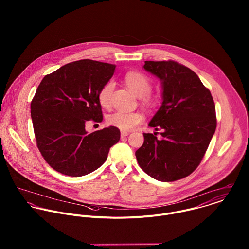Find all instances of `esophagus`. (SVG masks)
Wrapping results in <instances>:
<instances>
[{"instance_id": "obj_1", "label": "esophagus", "mask_w": 249, "mask_h": 249, "mask_svg": "<svg viewBox=\"0 0 249 249\" xmlns=\"http://www.w3.org/2000/svg\"><path fill=\"white\" fill-rule=\"evenodd\" d=\"M128 134H129L128 131H124V130L121 131V136H122V137H125V136H127Z\"/></svg>"}]
</instances>
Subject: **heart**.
<instances>
[{"mask_svg":"<svg viewBox=\"0 0 249 249\" xmlns=\"http://www.w3.org/2000/svg\"><path fill=\"white\" fill-rule=\"evenodd\" d=\"M124 81L128 88L138 97L146 96L151 89L149 79L142 73L129 71L125 74ZM114 82L108 81L99 92V102L103 107L108 108L111 104V95L114 89ZM142 115L139 112H125L118 110L107 117V123L121 130L126 131L136 127L142 122Z\"/></svg>","mask_w":249,"mask_h":249,"instance_id":"1","label":"heart"}]
</instances>
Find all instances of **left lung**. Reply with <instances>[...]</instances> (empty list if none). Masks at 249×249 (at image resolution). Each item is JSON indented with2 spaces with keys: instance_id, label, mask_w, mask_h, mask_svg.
Returning a JSON list of instances; mask_svg holds the SVG:
<instances>
[{
  "instance_id": "8db88e82",
  "label": "left lung",
  "mask_w": 249,
  "mask_h": 249,
  "mask_svg": "<svg viewBox=\"0 0 249 249\" xmlns=\"http://www.w3.org/2000/svg\"><path fill=\"white\" fill-rule=\"evenodd\" d=\"M142 68L158 77L162 104L148 125L161 138L143 133L135 155L142 171L158 181L172 182L191 175L201 162L216 127L210 91L198 75L175 61H144Z\"/></svg>"
}]
</instances>
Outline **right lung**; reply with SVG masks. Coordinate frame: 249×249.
Here are the masks:
<instances>
[{
	"label": "right lung",
	"instance_id": "add662e5",
	"mask_svg": "<svg viewBox=\"0 0 249 249\" xmlns=\"http://www.w3.org/2000/svg\"><path fill=\"white\" fill-rule=\"evenodd\" d=\"M113 64L84 59L47 74L32 102V120L37 146L56 172L83 177L99 169L109 149L119 142L115 126L88 133L89 120L103 121L101 88L113 76Z\"/></svg>",
	"mask_w": 249,
	"mask_h": 249
}]
</instances>
